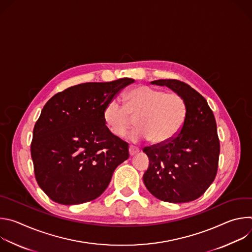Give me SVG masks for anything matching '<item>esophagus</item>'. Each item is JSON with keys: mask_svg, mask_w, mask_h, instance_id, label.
Returning <instances> with one entry per match:
<instances>
[{"mask_svg": "<svg viewBox=\"0 0 252 252\" xmlns=\"http://www.w3.org/2000/svg\"><path fill=\"white\" fill-rule=\"evenodd\" d=\"M128 152H129V156L132 157V156H134L135 154H137V153L139 152V150H138L137 148H135V147L130 146V147L128 148Z\"/></svg>", "mask_w": 252, "mask_h": 252, "instance_id": "obj_1", "label": "esophagus"}]
</instances>
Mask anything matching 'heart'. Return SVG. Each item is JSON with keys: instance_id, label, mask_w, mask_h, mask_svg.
<instances>
[{"instance_id": "obj_1", "label": "heart", "mask_w": 252, "mask_h": 252, "mask_svg": "<svg viewBox=\"0 0 252 252\" xmlns=\"http://www.w3.org/2000/svg\"><path fill=\"white\" fill-rule=\"evenodd\" d=\"M187 115L188 105L181 94L141 86L125 94V105L112 99L104 106L102 118L109 130L118 137L124 136L136 119L138 127L128 138L132 141L152 139L156 145H162L181 131Z\"/></svg>"}]
</instances>
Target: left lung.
I'll use <instances>...</instances> for the list:
<instances>
[{"instance_id":"8db88e82","label":"left lung","mask_w":252,"mask_h":252,"mask_svg":"<svg viewBox=\"0 0 252 252\" xmlns=\"http://www.w3.org/2000/svg\"><path fill=\"white\" fill-rule=\"evenodd\" d=\"M181 94L188 105L186 122L178 134L162 145L143 149L150 159L143 183L157 198L183 203L201 196L218 172L220 140L217 123L206 99L190 86L177 80H158Z\"/></svg>"}]
</instances>
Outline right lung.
<instances>
[{"label":"right lung","instance_id":"1","mask_svg":"<svg viewBox=\"0 0 252 252\" xmlns=\"http://www.w3.org/2000/svg\"><path fill=\"white\" fill-rule=\"evenodd\" d=\"M131 83L124 78L81 84L55 94L43 107L31 155L38 185L55 202L71 205L95 199L128 158V145L109 130L102 113Z\"/></svg>","mask_w":252,"mask_h":252}]
</instances>
